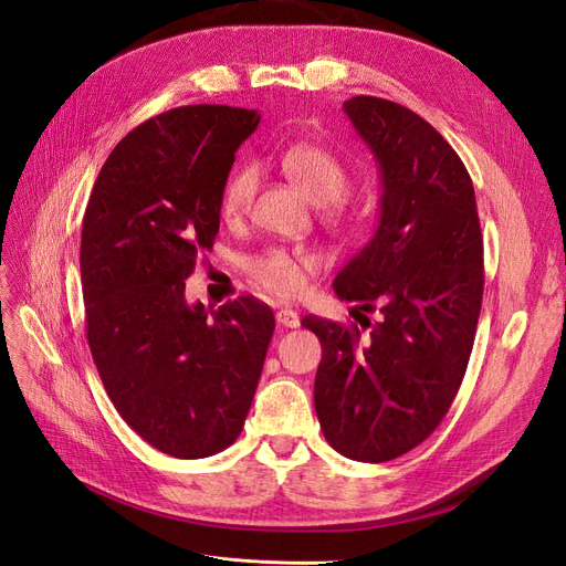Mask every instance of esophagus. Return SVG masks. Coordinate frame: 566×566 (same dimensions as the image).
Segmentation results:
<instances>
[{"mask_svg":"<svg viewBox=\"0 0 566 566\" xmlns=\"http://www.w3.org/2000/svg\"><path fill=\"white\" fill-rule=\"evenodd\" d=\"M275 319H277V324H280V326H284V328H296V326L301 324L298 312H296V310H289V307H282V310H277Z\"/></svg>","mask_w":566,"mask_h":566,"instance_id":"obj_1","label":"esophagus"}]
</instances>
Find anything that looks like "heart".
Wrapping results in <instances>:
<instances>
[{"label":"heart","instance_id":"1","mask_svg":"<svg viewBox=\"0 0 566 566\" xmlns=\"http://www.w3.org/2000/svg\"><path fill=\"white\" fill-rule=\"evenodd\" d=\"M284 175L296 184L298 191L315 205H328L333 217H343L338 198L347 188V170L343 163L331 156L322 146L298 144L282 156ZM256 172L251 167H240L228 177L221 191V214L228 221L240 219L254 198ZM317 268V259L312 254H289L282 249H272L249 261V275L256 286L272 296L294 298L305 289L307 275Z\"/></svg>","mask_w":566,"mask_h":566}]
</instances>
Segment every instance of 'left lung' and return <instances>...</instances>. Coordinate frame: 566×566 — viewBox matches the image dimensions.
Returning a JSON list of instances; mask_svg holds the SVG:
<instances>
[{"mask_svg": "<svg viewBox=\"0 0 566 566\" xmlns=\"http://www.w3.org/2000/svg\"><path fill=\"white\" fill-rule=\"evenodd\" d=\"M343 112L378 163L382 196L378 228L333 291L379 319L301 324L322 343L315 410L328 446L380 464L429 438L462 385L483 305V235L467 167L433 125L370 95Z\"/></svg>", "mask_w": 566, "mask_h": 566, "instance_id": "8db88e82", "label": "left lung"}]
</instances>
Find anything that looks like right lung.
<instances>
[{
  "mask_svg": "<svg viewBox=\"0 0 566 566\" xmlns=\"http://www.w3.org/2000/svg\"><path fill=\"white\" fill-rule=\"evenodd\" d=\"M259 120L254 109L191 104L137 125L104 160L83 217L86 338L102 385L130 429L177 459L235 443L275 331L251 296L219 310L184 296Z\"/></svg>",
  "mask_w": 566,
  "mask_h": 566,
  "instance_id": "add662e5",
  "label": "right lung"
}]
</instances>
